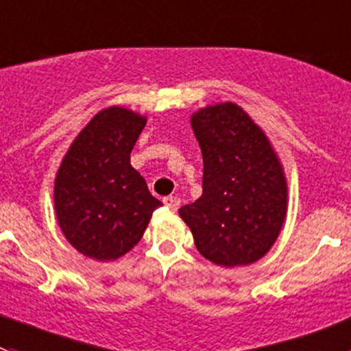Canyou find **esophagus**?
<instances>
[{
    "mask_svg": "<svg viewBox=\"0 0 351 351\" xmlns=\"http://www.w3.org/2000/svg\"><path fill=\"white\" fill-rule=\"evenodd\" d=\"M162 203L166 204V208H169L171 211H176L180 208V199L175 197V195H168V197H164Z\"/></svg>",
    "mask_w": 351,
    "mask_h": 351,
    "instance_id": "1",
    "label": "esophagus"
}]
</instances>
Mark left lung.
Segmentation results:
<instances>
[{"instance_id":"obj_1","label":"left lung","mask_w":351,"mask_h":351,"mask_svg":"<svg viewBox=\"0 0 351 351\" xmlns=\"http://www.w3.org/2000/svg\"><path fill=\"white\" fill-rule=\"evenodd\" d=\"M203 152V194L180 208L195 248L217 266H248L269 252L287 217V178L266 132L234 103L191 117Z\"/></svg>"}]
</instances>
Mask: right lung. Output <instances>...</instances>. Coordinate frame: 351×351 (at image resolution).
<instances>
[{
	"instance_id": "1",
	"label": "right lung",
	"mask_w": 351,
	"mask_h": 351,
	"mask_svg": "<svg viewBox=\"0 0 351 351\" xmlns=\"http://www.w3.org/2000/svg\"><path fill=\"white\" fill-rule=\"evenodd\" d=\"M147 117L110 106L93 117L66 152L53 183L62 234L82 255L115 261L143 236L160 201L131 166Z\"/></svg>"
}]
</instances>
